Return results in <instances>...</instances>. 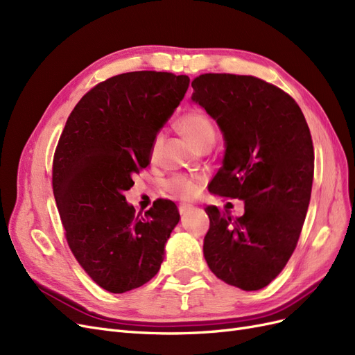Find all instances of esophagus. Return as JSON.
<instances>
[{
	"label": "esophagus",
	"mask_w": 355,
	"mask_h": 355,
	"mask_svg": "<svg viewBox=\"0 0 355 355\" xmlns=\"http://www.w3.org/2000/svg\"><path fill=\"white\" fill-rule=\"evenodd\" d=\"M189 209H191V206H188V204H179V213L180 214H185Z\"/></svg>",
	"instance_id": "obj_1"
}]
</instances>
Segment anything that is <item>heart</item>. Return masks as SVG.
<instances>
[{"label":"heart","mask_w":355,"mask_h":355,"mask_svg":"<svg viewBox=\"0 0 355 355\" xmlns=\"http://www.w3.org/2000/svg\"><path fill=\"white\" fill-rule=\"evenodd\" d=\"M178 128L179 132L184 135L197 149L206 145H213L214 139H216V128H214V124L210 120V116L198 108H191L185 114H182L178 120ZM163 141H164L163 133H157L151 144L153 159L158 157ZM200 184H201L200 178L175 175L166 180L164 188L167 192H170L171 196H175L180 200L189 201L198 194Z\"/></svg>","instance_id":"b5f03b06"}]
</instances>
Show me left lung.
Segmentation results:
<instances>
[{"label":"left lung","mask_w":355,"mask_h":355,"mask_svg":"<svg viewBox=\"0 0 355 355\" xmlns=\"http://www.w3.org/2000/svg\"><path fill=\"white\" fill-rule=\"evenodd\" d=\"M191 85L192 101L216 120L227 144L209 191L244 201L235 219L206 209L204 257L227 284L263 288L283 271L304 227L314 178L309 127L292 96L252 75L202 73Z\"/></svg>","instance_id":"8db88e82"}]
</instances>
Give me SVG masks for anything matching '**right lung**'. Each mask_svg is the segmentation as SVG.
<instances>
[{
	"label": "right lung",
	"instance_id": "obj_1",
	"mask_svg": "<svg viewBox=\"0 0 355 355\" xmlns=\"http://www.w3.org/2000/svg\"><path fill=\"white\" fill-rule=\"evenodd\" d=\"M187 75L136 71L85 93L68 116L53 158V194L75 259L111 293L158 272L179 222L176 204L157 200L142 216L125 201L151 144L188 90Z\"/></svg>",
	"mask_w": 355,
	"mask_h": 355
}]
</instances>
